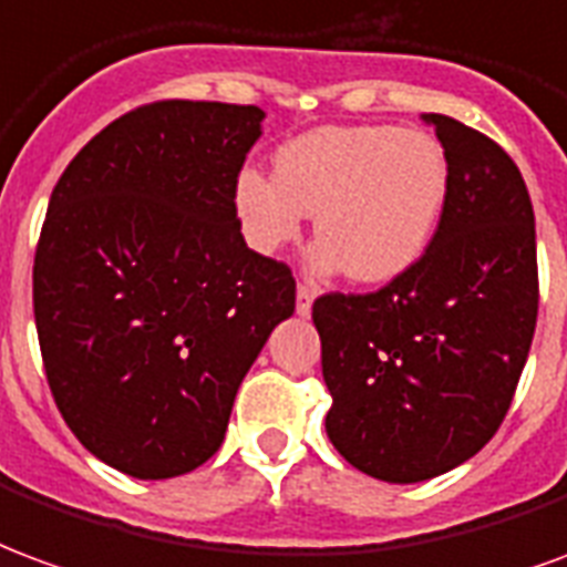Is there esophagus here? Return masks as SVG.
I'll list each match as a JSON object with an SVG mask.
<instances>
[{
	"mask_svg": "<svg viewBox=\"0 0 567 567\" xmlns=\"http://www.w3.org/2000/svg\"><path fill=\"white\" fill-rule=\"evenodd\" d=\"M313 299H317V292H313L308 284H299V287H296V311H299L301 317H308V313H311Z\"/></svg>",
	"mask_w": 567,
	"mask_h": 567,
	"instance_id": "34e87169",
	"label": "esophagus"
}]
</instances>
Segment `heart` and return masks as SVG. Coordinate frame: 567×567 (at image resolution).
<instances>
[{
  "label": "heart",
  "instance_id": "b5f03b06",
  "mask_svg": "<svg viewBox=\"0 0 567 567\" xmlns=\"http://www.w3.org/2000/svg\"><path fill=\"white\" fill-rule=\"evenodd\" d=\"M447 196L444 144L399 126H326L299 135L275 153V175L244 168L233 193L254 250L275 254L292 244L305 214H313V268H341L357 284H386L416 266Z\"/></svg>",
  "mask_w": 567,
  "mask_h": 567
}]
</instances>
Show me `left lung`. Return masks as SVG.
<instances>
[{
	"label": "left lung",
	"instance_id": "1",
	"mask_svg": "<svg viewBox=\"0 0 567 567\" xmlns=\"http://www.w3.org/2000/svg\"><path fill=\"white\" fill-rule=\"evenodd\" d=\"M450 159L437 233L378 292L313 301L332 392L326 435L386 483L432 481L498 432L538 323L535 210L483 132L423 114Z\"/></svg>",
	"mask_w": 567,
	"mask_h": 567
}]
</instances>
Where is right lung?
I'll return each instance as SVG.
<instances>
[{"instance_id": "1", "label": "right lung", "mask_w": 567, "mask_h": 567, "mask_svg": "<svg viewBox=\"0 0 567 567\" xmlns=\"http://www.w3.org/2000/svg\"><path fill=\"white\" fill-rule=\"evenodd\" d=\"M266 111L153 102L53 187L32 301L53 402L111 468L165 481L223 444L235 392L296 311L284 262L244 244L235 177Z\"/></svg>"}]
</instances>
